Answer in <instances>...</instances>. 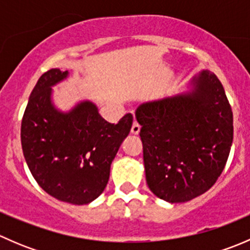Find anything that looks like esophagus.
Wrapping results in <instances>:
<instances>
[{
  "label": "esophagus",
  "instance_id": "1",
  "mask_svg": "<svg viewBox=\"0 0 250 250\" xmlns=\"http://www.w3.org/2000/svg\"><path fill=\"white\" fill-rule=\"evenodd\" d=\"M130 132H132V134H134V135L139 134V132H140V125H139V123H138V122L133 123Z\"/></svg>",
  "mask_w": 250,
  "mask_h": 250
}]
</instances>
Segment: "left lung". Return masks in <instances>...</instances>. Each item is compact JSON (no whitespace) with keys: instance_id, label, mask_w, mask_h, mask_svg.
Here are the masks:
<instances>
[{"instance_id":"left-lung-1","label":"left lung","mask_w":250,"mask_h":250,"mask_svg":"<svg viewBox=\"0 0 250 250\" xmlns=\"http://www.w3.org/2000/svg\"><path fill=\"white\" fill-rule=\"evenodd\" d=\"M135 117L146 183L158 198L188 202L215 184L230 155L233 115L213 72L193 77L188 92L141 104Z\"/></svg>"}]
</instances>
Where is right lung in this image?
Returning <instances> with one entry per match:
<instances>
[{
    "label": "right lung",
    "mask_w": 250,
    "mask_h": 250,
    "mask_svg": "<svg viewBox=\"0 0 250 250\" xmlns=\"http://www.w3.org/2000/svg\"><path fill=\"white\" fill-rule=\"evenodd\" d=\"M69 72L50 69L37 81L21 121V147L30 172L57 200L88 204L106 188L110 167L133 125L132 113L117 125L100 116L92 102L62 112L52 102V87Z\"/></svg>",
    "instance_id": "right-lung-1"
}]
</instances>
